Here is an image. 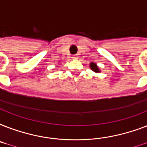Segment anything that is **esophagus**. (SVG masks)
<instances>
[{"label": "esophagus", "mask_w": 147, "mask_h": 147, "mask_svg": "<svg viewBox=\"0 0 147 147\" xmlns=\"http://www.w3.org/2000/svg\"><path fill=\"white\" fill-rule=\"evenodd\" d=\"M78 59V55H73L71 56V59Z\"/></svg>", "instance_id": "34e87169"}]
</instances>
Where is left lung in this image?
I'll list each match as a JSON object with an SVG mask.
<instances>
[{
    "mask_svg": "<svg viewBox=\"0 0 147 147\" xmlns=\"http://www.w3.org/2000/svg\"><path fill=\"white\" fill-rule=\"evenodd\" d=\"M90 69H92L93 71H94V72H96V73H99L100 71V69L98 68L96 63H94V62H90Z\"/></svg>",
    "mask_w": 147,
    "mask_h": 147,
    "instance_id": "8db88e82",
    "label": "left lung"
}]
</instances>
